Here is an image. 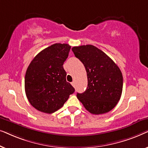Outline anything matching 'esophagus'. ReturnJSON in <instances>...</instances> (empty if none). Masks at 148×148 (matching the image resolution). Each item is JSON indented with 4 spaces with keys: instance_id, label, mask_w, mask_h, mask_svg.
Returning <instances> with one entry per match:
<instances>
[{
    "instance_id": "obj_1",
    "label": "esophagus",
    "mask_w": 148,
    "mask_h": 148,
    "mask_svg": "<svg viewBox=\"0 0 148 148\" xmlns=\"http://www.w3.org/2000/svg\"><path fill=\"white\" fill-rule=\"evenodd\" d=\"M71 85L73 87H75V82H71Z\"/></svg>"
}]
</instances>
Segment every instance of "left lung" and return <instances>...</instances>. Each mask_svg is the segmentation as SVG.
<instances>
[{"mask_svg": "<svg viewBox=\"0 0 148 148\" xmlns=\"http://www.w3.org/2000/svg\"><path fill=\"white\" fill-rule=\"evenodd\" d=\"M72 51L84 64L88 88L77 97L85 108L94 114L110 111L120 100L123 75L119 66L104 52L93 45L74 46Z\"/></svg>", "mask_w": 148, "mask_h": 148, "instance_id": "obj_1", "label": "left lung"}]
</instances>
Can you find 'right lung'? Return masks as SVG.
<instances>
[{"label": "right lung", "instance_id": "right-lung-1", "mask_svg": "<svg viewBox=\"0 0 148 148\" xmlns=\"http://www.w3.org/2000/svg\"><path fill=\"white\" fill-rule=\"evenodd\" d=\"M71 46L54 44L36 55L26 71L25 91L33 107L40 112L51 114L63 106L75 92L66 81L64 62Z\"/></svg>", "mask_w": 148, "mask_h": 148}]
</instances>
